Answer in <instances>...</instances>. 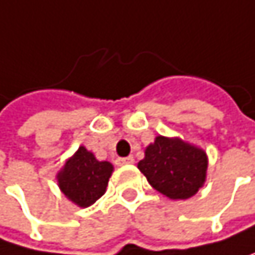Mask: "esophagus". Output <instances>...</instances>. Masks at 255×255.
<instances>
[{
  "mask_svg": "<svg viewBox=\"0 0 255 255\" xmlns=\"http://www.w3.org/2000/svg\"><path fill=\"white\" fill-rule=\"evenodd\" d=\"M134 163V158L130 155V157H122V158H118L116 160V165L119 166H125V165H133Z\"/></svg>",
  "mask_w": 255,
  "mask_h": 255,
  "instance_id": "34e87169",
  "label": "esophagus"
}]
</instances>
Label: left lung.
Masks as SVG:
<instances>
[{
  "label": "left lung",
  "mask_w": 255,
  "mask_h": 255,
  "mask_svg": "<svg viewBox=\"0 0 255 255\" xmlns=\"http://www.w3.org/2000/svg\"><path fill=\"white\" fill-rule=\"evenodd\" d=\"M137 168L160 193L171 199H187L206 181L207 154L181 139L157 136L146 146Z\"/></svg>",
  "instance_id": "8db88e82"
}]
</instances>
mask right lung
I'll list each match as a JSON object with an SVG mask.
<instances>
[{"label":"right lung","instance_id":"right-lung-1","mask_svg":"<svg viewBox=\"0 0 255 255\" xmlns=\"http://www.w3.org/2000/svg\"><path fill=\"white\" fill-rule=\"evenodd\" d=\"M112 172V163L97 160L92 152L80 146L66 160L65 166L57 174V181L60 190L74 204L89 207L106 193Z\"/></svg>","mask_w":255,"mask_h":255}]
</instances>
